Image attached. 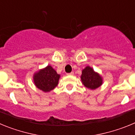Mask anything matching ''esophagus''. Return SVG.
<instances>
[{
    "label": "esophagus",
    "instance_id": "esophagus-1",
    "mask_svg": "<svg viewBox=\"0 0 135 135\" xmlns=\"http://www.w3.org/2000/svg\"><path fill=\"white\" fill-rule=\"evenodd\" d=\"M67 75H70V76H73V75H74V72H73V71H72V72H70V73L67 74Z\"/></svg>",
    "mask_w": 135,
    "mask_h": 135
}]
</instances>
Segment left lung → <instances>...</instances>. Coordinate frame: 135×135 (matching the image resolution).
<instances>
[{
  "mask_svg": "<svg viewBox=\"0 0 135 135\" xmlns=\"http://www.w3.org/2000/svg\"><path fill=\"white\" fill-rule=\"evenodd\" d=\"M80 78L84 86L91 90L97 89L103 83L102 77L90 66H86L82 70Z\"/></svg>",
  "mask_w": 135,
  "mask_h": 135,
  "instance_id": "8db88e82",
  "label": "left lung"
}]
</instances>
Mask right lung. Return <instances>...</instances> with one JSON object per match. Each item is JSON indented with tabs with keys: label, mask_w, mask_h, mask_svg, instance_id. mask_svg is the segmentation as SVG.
<instances>
[{
	"label": "right lung",
	"mask_w": 135,
	"mask_h": 135,
	"mask_svg": "<svg viewBox=\"0 0 135 135\" xmlns=\"http://www.w3.org/2000/svg\"><path fill=\"white\" fill-rule=\"evenodd\" d=\"M59 78L60 75L51 65H48L45 68L36 72L33 76V80L38 89L46 93L53 90L57 86Z\"/></svg>",
	"instance_id": "add662e5"
}]
</instances>
